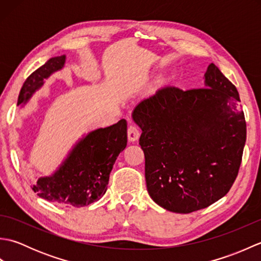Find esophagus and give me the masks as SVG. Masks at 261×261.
<instances>
[{
	"label": "esophagus",
	"instance_id": "34e87169",
	"mask_svg": "<svg viewBox=\"0 0 261 261\" xmlns=\"http://www.w3.org/2000/svg\"><path fill=\"white\" fill-rule=\"evenodd\" d=\"M140 136V130L136 124H131L129 127H127V138L131 142L136 141L138 138Z\"/></svg>",
	"mask_w": 261,
	"mask_h": 261
}]
</instances>
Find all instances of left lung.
Segmentation results:
<instances>
[{"label":"left lung","mask_w":261,"mask_h":261,"mask_svg":"<svg viewBox=\"0 0 261 261\" xmlns=\"http://www.w3.org/2000/svg\"><path fill=\"white\" fill-rule=\"evenodd\" d=\"M132 116L142 130L148 193L159 206L186 214L226 195L239 173L247 124L239 93L214 64L204 88L163 87Z\"/></svg>","instance_id":"8db88e82"}]
</instances>
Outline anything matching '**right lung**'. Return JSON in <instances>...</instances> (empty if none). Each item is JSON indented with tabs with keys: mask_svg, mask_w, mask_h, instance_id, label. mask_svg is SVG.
I'll return each instance as SVG.
<instances>
[{
	"mask_svg": "<svg viewBox=\"0 0 261 261\" xmlns=\"http://www.w3.org/2000/svg\"><path fill=\"white\" fill-rule=\"evenodd\" d=\"M65 56L54 57L28 77L18 105L24 104L43 80L64 66ZM126 121L92 131L77 143L53 176L39 178L32 186L38 196L68 207H82L98 201L108 190L110 173L119 153L126 147Z\"/></svg>",
	"mask_w": 261,
	"mask_h": 261,
	"instance_id": "right-lung-1",
	"label": "right lung"
}]
</instances>
